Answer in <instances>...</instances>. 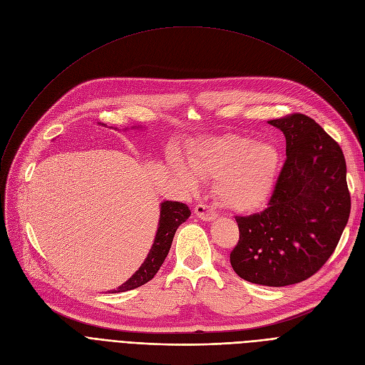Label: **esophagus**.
<instances>
[{
    "label": "esophagus",
    "mask_w": 365,
    "mask_h": 365,
    "mask_svg": "<svg viewBox=\"0 0 365 365\" xmlns=\"http://www.w3.org/2000/svg\"><path fill=\"white\" fill-rule=\"evenodd\" d=\"M194 212L204 222H212V220H215L217 217V213L215 212V210L210 207V205H205V204H198L195 207Z\"/></svg>",
    "instance_id": "esophagus-1"
}]
</instances>
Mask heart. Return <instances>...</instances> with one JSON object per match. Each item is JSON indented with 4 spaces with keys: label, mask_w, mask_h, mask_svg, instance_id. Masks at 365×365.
<instances>
[{
    "label": "heart",
    "mask_w": 365,
    "mask_h": 365,
    "mask_svg": "<svg viewBox=\"0 0 365 365\" xmlns=\"http://www.w3.org/2000/svg\"><path fill=\"white\" fill-rule=\"evenodd\" d=\"M189 167L179 155L171 165L189 185L200 179H215V195L232 212H248L271 197L278 171L279 152L267 142H256L240 134L208 138L187 152Z\"/></svg>",
    "instance_id": "b5f03b06"
}]
</instances>
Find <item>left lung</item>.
I'll list each match as a JSON object with an SVG mask.
<instances>
[{"label": "left lung", "instance_id": "left-lung-1", "mask_svg": "<svg viewBox=\"0 0 365 365\" xmlns=\"http://www.w3.org/2000/svg\"><path fill=\"white\" fill-rule=\"evenodd\" d=\"M267 123L284 133L287 160L263 212L235 217L231 264L248 282L284 287L311 278L334 253L351 194L343 152L319 124L303 113Z\"/></svg>", "mask_w": 365, "mask_h": 365}]
</instances>
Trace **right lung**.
Instances as JSON below:
<instances>
[{"mask_svg":"<svg viewBox=\"0 0 365 365\" xmlns=\"http://www.w3.org/2000/svg\"><path fill=\"white\" fill-rule=\"evenodd\" d=\"M190 216V210L186 204L178 202V201H164L161 204V212H160V222H158V231L153 240V244L148 253V257L142 263L139 269L133 274L130 279H127L124 284H121L117 290L113 293H123L133 289H138V287L146 284L150 281L161 264L164 263L170 247L175 238V234L178 227L186 222V219Z\"/></svg>","mask_w":365,"mask_h":365,"instance_id":"obj_1","label":"right lung"}]
</instances>
